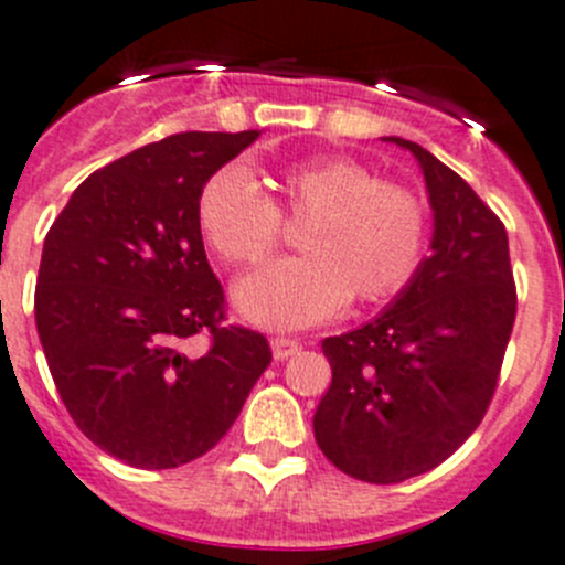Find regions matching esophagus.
<instances>
[{
	"instance_id": "obj_1",
	"label": "esophagus",
	"mask_w": 565,
	"mask_h": 565,
	"mask_svg": "<svg viewBox=\"0 0 565 565\" xmlns=\"http://www.w3.org/2000/svg\"><path fill=\"white\" fill-rule=\"evenodd\" d=\"M270 344H273V355H276L278 361L289 359V355H295L300 350L298 339H289V337H276Z\"/></svg>"
}]
</instances>
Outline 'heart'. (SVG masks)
<instances>
[{"instance_id":"heart-1","label":"heart","mask_w":565,"mask_h":565,"mask_svg":"<svg viewBox=\"0 0 565 565\" xmlns=\"http://www.w3.org/2000/svg\"><path fill=\"white\" fill-rule=\"evenodd\" d=\"M276 199L245 168L223 166L199 193V228L223 262L262 265L284 239V221L300 223L303 256L276 262L237 287V306L267 328H306L337 315L353 295L377 303L425 259L430 210L414 188L381 179L342 154L287 162L276 171Z\"/></svg>"}]
</instances>
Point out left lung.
Returning <instances> with one entry per match:
<instances>
[{"label":"left lung","mask_w":565,"mask_h":565,"mask_svg":"<svg viewBox=\"0 0 565 565\" xmlns=\"http://www.w3.org/2000/svg\"><path fill=\"white\" fill-rule=\"evenodd\" d=\"M434 254L377 320L322 339L331 386L315 414L322 456L364 483L425 475L475 434L516 320L508 232L491 206L422 146Z\"/></svg>","instance_id":"left-lung-1"}]
</instances>
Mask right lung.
Returning <instances> with one entry per match:
<instances>
[{
    "label": "right lung",
    "instance_id": "right-lung-1",
    "mask_svg": "<svg viewBox=\"0 0 565 565\" xmlns=\"http://www.w3.org/2000/svg\"><path fill=\"white\" fill-rule=\"evenodd\" d=\"M259 131H179L93 171L46 234L35 326L76 428L124 463L210 452L273 361L226 322L199 193ZM205 339V344L198 342Z\"/></svg>",
    "mask_w": 565,
    "mask_h": 565
}]
</instances>
